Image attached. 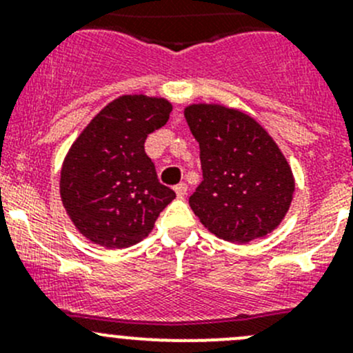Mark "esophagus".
Here are the masks:
<instances>
[{"instance_id":"obj_1","label":"esophagus","mask_w":353,"mask_h":353,"mask_svg":"<svg viewBox=\"0 0 353 353\" xmlns=\"http://www.w3.org/2000/svg\"><path fill=\"white\" fill-rule=\"evenodd\" d=\"M174 191H176L177 198H184V196H186V193H188V186L184 183H181V184H177L176 188H174Z\"/></svg>"}]
</instances>
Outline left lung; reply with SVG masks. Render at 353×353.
I'll use <instances>...</instances> for the list:
<instances>
[{"label":"left lung","mask_w":353,"mask_h":353,"mask_svg":"<svg viewBox=\"0 0 353 353\" xmlns=\"http://www.w3.org/2000/svg\"><path fill=\"white\" fill-rule=\"evenodd\" d=\"M184 116L199 143L203 181L190 206L203 225L237 244L276 229L295 184L273 138L248 114L223 105H190Z\"/></svg>","instance_id":"left-lung-1"}]
</instances>
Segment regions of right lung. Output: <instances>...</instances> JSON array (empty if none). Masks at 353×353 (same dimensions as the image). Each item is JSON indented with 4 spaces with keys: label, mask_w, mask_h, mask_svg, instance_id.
Returning <instances> with one entry per match:
<instances>
[{
    "label": "right lung",
    "mask_w": 353,
    "mask_h": 353,
    "mask_svg": "<svg viewBox=\"0 0 353 353\" xmlns=\"http://www.w3.org/2000/svg\"><path fill=\"white\" fill-rule=\"evenodd\" d=\"M165 99L123 95L81 131L61 169L63 205L92 243L123 249L140 243L176 198L160 184L145 140L169 121Z\"/></svg>",
    "instance_id": "add662e5"
}]
</instances>
